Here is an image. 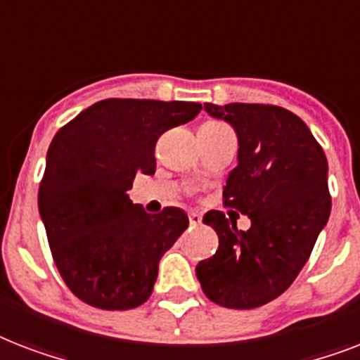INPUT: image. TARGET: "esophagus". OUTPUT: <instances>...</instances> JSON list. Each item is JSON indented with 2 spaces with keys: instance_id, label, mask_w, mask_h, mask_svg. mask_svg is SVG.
<instances>
[{
  "instance_id": "1",
  "label": "esophagus",
  "mask_w": 360,
  "mask_h": 360,
  "mask_svg": "<svg viewBox=\"0 0 360 360\" xmlns=\"http://www.w3.org/2000/svg\"><path fill=\"white\" fill-rule=\"evenodd\" d=\"M188 222H191L192 228H196V226L202 224V217H200L198 213H191L188 214Z\"/></svg>"
}]
</instances>
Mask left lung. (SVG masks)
<instances>
[{
	"label": "left lung",
	"mask_w": 360,
	"mask_h": 360,
	"mask_svg": "<svg viewBox=\"0 0 360 360\" xmlns=\"http://www.w3.org/2000/svg\"><path fill=\"white\" fill-rule=\"evenodd\" d=\"M237 132V166L224 205L250 219L237 230L222 211L203 224L219 233V250L196 265L203 293L226 308L248 310L282 295L301 273L330 214L329 164L307 123L271 104H203Z\"/></svg>",
	"instance_id": "1"
}]
</instances>
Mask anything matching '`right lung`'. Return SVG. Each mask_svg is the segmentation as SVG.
<instances>
[{
    "mask_svg": "<svg viewBox=\"0 0 360 360\" xmlns=\"http://www.w3.org/2000/svg\"><path fill=\"white\" fill-rule=\"evenodd\" d=\"M200 110L183 101L106 98L53 136L39 213L61 278L87 304L130 310L151 295L158 262L188 217L177 207L146 213L127 191L136 174H155L158 136Z\"/></svg>",
    "mask_w": 360,
    "mask_h": 360,
    "instance_id": "add662e5",
    "label": "right lung"
}]
</instances>
